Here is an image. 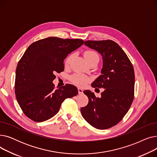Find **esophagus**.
I'll use <instances>...</instances> for the list:
<instances>
[{
	"label": "esophagus",
	"instance_id": "obj_1",
	"mask_svg": "<svg viewBox=\"0 0 157 157\" xmlns=\"http://www.w3.org/2000/svg\"><path fill=\"white\" fill-rule=\"evenodd\" d=\"M83 90L81 88H78V94H83Z\"/></svg>",
	"mask_w": 157,
	"mask_h": 157
}]
</instances>
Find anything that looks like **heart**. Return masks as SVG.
Masks as SVG:
<instances>
[{
	"label": "heart",
	"mask_w": 157,
	"mask_h": 157,
	"mask_svg": "<svg viewBox=\"0 0 157 157\" xmlns=\"http://www.w3.org/2000/svg\"><path fill=\"white\" fill-rule=\"evenodd\" d=\"M84 56H85V59L88 62H90V61H92L95 59H98V60L99 59V56H98V55L97 53V52L92 50L86 51L85 53ZM72 57H73V55H71L67 57V59L65 60L66 65H68L70 63ZM71 79L74 84L79 86H85L86 84L90 80V78L89 77L81 74H74V75L71 76Z\"/></svg>",
	"instance_id": "heart-1"
}]
</instances>
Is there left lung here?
Wrapping results in <instances>:
<instances>
[{
    "mask_svg": "<svg viewBox=\"0 0 157 157\" xmlns=\"http://www.w3.org/2000/svg\"><path fill=\"white\" fill-rule=\"evenodd\" d=\"M85 45L95 49L102 56L101 75L92 84L103 88L100 98L85 90L88 104L81 108L84 119L98 129L116 125L128 112L134 100L135 74L133 65L126 53L114 41L86 40Z\"/></svg>",
    "mask_w": 157,
    "mask_h": 157,
    "instance_id": "obj_1",
    "label": "left lung"
}]
</instances>
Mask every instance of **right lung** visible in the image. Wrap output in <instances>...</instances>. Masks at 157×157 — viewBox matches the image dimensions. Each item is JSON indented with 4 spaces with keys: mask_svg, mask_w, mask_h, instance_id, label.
I'll list each match as a JSON object with an SVG mask.
<instances>
[{
    "mask_svg": "<svg viewBox=\"0 0 157 157\" xmlns=\"http://www.w3.org/2000/svg\"><path fill=\"white\" fill-rule=\"evenodd\" d=\"M84 43L80 39L49 37L30 44L16 70L15 94L24 114L36 122L50 119L59 112L67 98L78 94L77 88L67 84L55 89V72L64 70L63 60Z\"/></svg>",
    "mask_w": 157,
    "mask_h": 157,
    "instance_id": "right-lung-1",
    "label": "right lung"
}]
</instances>
